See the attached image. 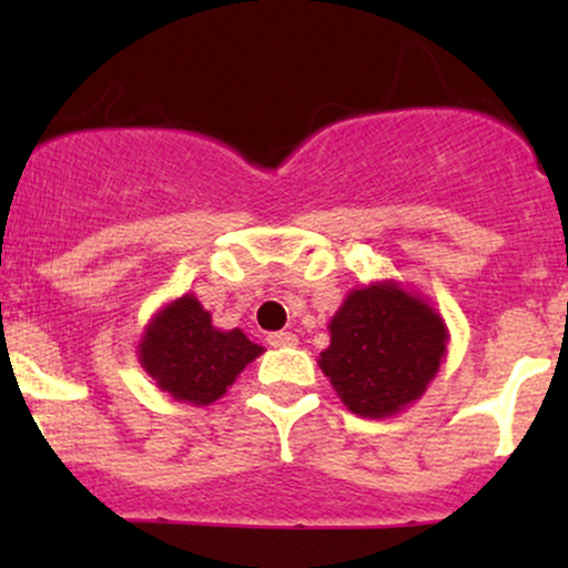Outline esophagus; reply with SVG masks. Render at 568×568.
Returning <instances> with one entry per match:
<instances>
[{"label": "esophagus", "mask_w": 568, "mask_h": 568, "mask_svg": "<svg viewBox=\"0 0 568 568\" xmlns=\"http://www.w3.org/2000/svg\"><path fill=\"white\" fill-rule=\"evenodd\" d=\"M296 342L298 338L296 334H291V331H275V334L266 336V344H270V347H293Z\"/></svg>", "instance_id": "1"}]
</instances>
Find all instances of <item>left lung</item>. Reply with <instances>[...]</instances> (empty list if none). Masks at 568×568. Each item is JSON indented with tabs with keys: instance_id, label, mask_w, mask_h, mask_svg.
I'll return each instance as SVG.
<instances>
[{
	"instance_id": "obj_1",
	"label": "left lung",
	"mask_w": 568,
	"mask_h": 568,
	"mask_svg": "<svg viewBox=\"0 0 568 568\" xmlns=\"http://www.w3.org/2000/svg\"><path fill=\"white\" fill-rule=\"evenodd\" d=\"M321 368L352 414L387 416L414 403L446 352L440 317L397 285L352 291L331 321Z\"/></svg>"
}]
</instances>
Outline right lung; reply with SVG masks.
<instances>
[{
	"instance_id": "obj_1",
	"label": "right lung",
	"mask_w": 568,
	"mask_h": 568,
	"mask_svg": "<svg viewBox=\"0 0 568 568\" xmlns=\"http://www.w3.org/2000/svg\"><path fill=\"white\" fill-rule=\"evenodd\" d=\"M262 352L240 328H213L197 298L181 296L149 325L141 342V363L175 400L207 406Z\"/></svg>"
}]
</instances>
